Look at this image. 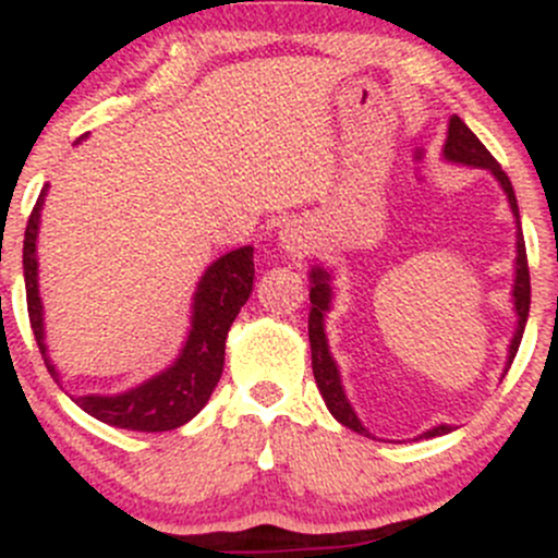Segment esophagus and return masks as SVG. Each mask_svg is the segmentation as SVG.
Instances as JSON below:
<instances>
[{
  "label": "esophagus",
  "instance_id": "1",
  "mask_svg": "<svg viewBox=\"0 0 558 558\" xmlns=\"http://www.w3.org/2000/svg\"><path fill=\"white\" fill-rule=\"evenodd\" d=\"M314 244L308 226H303L301 220H290V223L281 226L279 231V247L284 250L290 257H303Z\"/></svg>",
  "mask_w": 558,
  "mask_h": 558
}]
</instances>
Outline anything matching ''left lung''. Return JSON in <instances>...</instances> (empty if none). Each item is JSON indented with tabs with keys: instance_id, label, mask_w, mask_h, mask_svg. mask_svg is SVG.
I'll list each match as a JSON object with an SVG mask.
<instances>
[{
	"instance_id": "8db88e82",
	"label": "left lung",
	"mask_w": 558,
	"mask_h": 558,
	"mask_svg": "<svg viewBox=\"0 0 558 558\" xmlns=\"http://www.w3.org/2000/svg\"><path fill=\"white\" fill-rule=\"evenodd\" d=\"M441 157L452 165H465V167H476V170H487L489 175L500 183L502 194H506L508 207H511L513 220H517V263H513V314H517V329H513V338L508 343V359H506V369L502 375L508 373L511 367L513 356H517L521 335H524L526 327V316H530V268H526V250H524V233H521V220H519V205H517V194H513V185L508 181L506 172L500 170L493 154L484 148V143L478 141L476 135L471 133L469 124L454 113L449 117V128H447V141L445 148H441ZM311 279V314H308V340H311V367H314V377L316 386H319L322 399H325L327 410L332 412V417L338 423H343L345 428L356 430V434L373 436L367 428H364L359 415L353 412L349 397L343 391V383H340V369L338 362L329 353V343H327V332H325V316L332 308V271L325 266H311L308 271ZM449 430H454V425L439 423L434 428L423 430L417 439H434V436H445ZM375 439V436H373Z\"/></svg>"
}]
</instances>
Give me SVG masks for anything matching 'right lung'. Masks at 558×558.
Wrapping results in <instances>:
<instances>
[{"instance_id": "obj_1", "label": "right lung", "mask_w": 558, "mask_h": 558, "mask_svg": "<svg viewBox=\"0 0 558 558\" xmlns=\"http://www.w3.org/2000/svg\"><path fill=\"white\" fill-rule=\"evenodd\" d=\"M47 185L41 189L37 205L32 209V218L26 226L23 239V279H26V303L28 319H32L34 338L45 356L47 369L61 383V373L50 362L45 343V305L39 298V260H37V236L41 207H45ZM255 260L253 247H239L220 255L202 274L199 284L194 290L191 303V327L185 335L181 353L170 367L151 375L148 380L137 383L122 393H85V397H71L87 415L95 421L109 423L113 428L128 430H157L181 428L199 415L202 407L213 397L226 362V338L229 329L247 303L253 292Z\"/></svg>"}]
</instances>
